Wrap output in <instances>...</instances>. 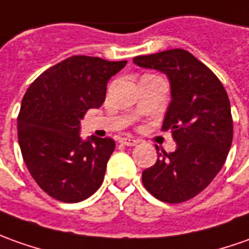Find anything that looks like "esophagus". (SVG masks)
I'll list each match as a JSON object with an SVG mask.
<instances>
[{"instance_id":"34e87169","label":"esophagus","mask_w":249,"mask_h":249,"mask_svg":"<svg viewBox=\"0 0 249 249\" xmlns=\"http://www.w3.org/2000/svg\"><path fill=\"white\" fill-rule=\"evenodd\" d=\"M120 143L125 144V146H136L139 142L133 138H121L120 139Z\"/></svg>"}]
</instances>
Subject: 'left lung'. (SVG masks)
<instances>
[{
	"instance_id": "1",
	"label": "left lung",
	"mask_w": 249,
	"mask_h": 249,
	"mask_svg": "<svg viewBox=\"0 0 249 249\" xmlns=\"http://www.w3.org/2000/svg\"><path fill=\"white\" fill-rule=\"evenodd\" d=\"M133 62L169 77L172 102L162 129L172 131L177 148L160 153L142 174L143 185L160 202L195 197L224 166L233 139L231 102L222 83L203 62L182 49L138 55Z\"/></svg>"
}]
</instances>
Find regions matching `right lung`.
<instances>
[{
	"label": "right lung",
	"mask_w": 249,
	"mask_h": 249,
	"mask_svg": "<svg viewBox=\"0 0 249 249\" xmlns=\"http://www.w3.org/2000/svg\"><path fill=\"white\" fill-rule=\"evenodd\" d=\"M126 61L73 55L49 68L28 87L18 117L21 155L32 178L54 199L77 203L102 185L116 143L80 138V120L98 109L106 86Z\"/></svg>",
	"instance_id": "right-lung-1"
}]
</instances>
